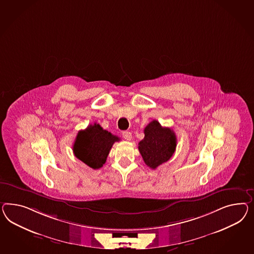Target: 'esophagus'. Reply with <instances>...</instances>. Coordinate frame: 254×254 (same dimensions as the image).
I'll use <instances>...</instances> for the list:
<instances>
[{
	"mask_svg": "<svg viewBox=\"0 0 254 254\" xmlns=\"http://www.w3.org/2000/svg\"><path fill=\"white\" fill-rule=\"evenodd\" d=\"M123 137L124 138H125V139H127V140H131V138H132V134H131V132H129V131H124Z\"/></svg>",
	"mask_w": 254,
	"mask_h": 254,
	"instance_id": "34e87169",
	"label": "esophagus"
}]
</instances>
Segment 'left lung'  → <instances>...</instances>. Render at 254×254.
Masks as SVG:
<instances>
[{
  "label": "left lung",
  "instance_id": "8db88e82",
  "mask_svg": "<svg viewBox=\"0 0 254 254\" xmlns=\"http://www.w3.org/2000/svg\"><path fill=\"white\" fill-rule=\"evenodd\" d=\"M144 138L138 143V151L145 164L151 169L167 162L173 156L177 147V137L169 127H163L153 120L144 129Z\"/></svg>",
  "mask_w": 254,
  "mask_h": 254
}]
</instances>
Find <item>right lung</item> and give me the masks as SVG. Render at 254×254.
<instances>
[{
  "label": "right lung",
  "instance_id": "1",
  "mask_svg": "<svg viewBox=\"0 0 254 254\" xmlns=\"http://www.w3.org/2000/svg\"><path fill=\"white\" fill-rule=\"evenodd\" d=\"M119 140L117 136L95 123L77 133L73 151L75 157L84 164L93 169H99L105 164L113 144Z\"/></svg>",
  "mask_w": 254,
  "mask_h": 254
}]
</instances>
